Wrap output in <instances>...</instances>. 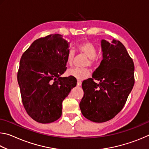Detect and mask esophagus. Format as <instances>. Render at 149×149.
I'll return each mask as SVG.
<instances>
[{
    "instance_id": "34e87169",
    "label": "esophagus",
    "mask_w": 149,
    "mask_h": 149,
    "mask_svg": "<svg viewBox=\"0 0 149 149\" xmlns=\"http://www.w3.org/2000/svg\"><path fill=\"white\" fill-rule=\"evenodd\" d=\"M81 84H82V82L81 81L78 80V81H77V86H79V87L81 86Z\"/></svg>"
}]
</instances>
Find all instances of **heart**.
I'll list each match as a JSON object with an SVG mask.
<instances>
[{
	"label": "heart",
	"mask_w": 149,
	"mask_h": 149,
	"mask_svg": "<svg viewBox=\"0 0 149 149\" xmlns=\"http://www.w3.org/2000/svg\"><path fill=\"white\" fill-rule=\"evenodd\" d=\"M77 49L81 53H83L89 57L87 62V65H93L96 62L97 48L94 45L89 41H84L78 45ZM75 58V52L73 49H70L66 56V63L68 65H72ZM68 74L70 76L76 78L78 80H84L90 75L89 70L87 68H74L70 69L68 71Z\"/></svg>",
	"instance_id": "b5f03b06"
}]
</instances>
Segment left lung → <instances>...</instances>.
<instances>
[{"instance_id": "obj_1", "label": "left lung", "mask_w": 149, "mask_h": 149, "mask_svg": "<svg viewBox=\"0 0 149 149\" xmlns=\"http://www.w3.org/2000/svg\"><path fill=\"white\" fill-rule=\"evenodd\" d=\"M101 49L102 61L92 78L83 81L84 95L79 103L84 116L97 123L112 119L122 110L135 83L134 64L124 45L102 39Z\"/></svg>"}]
</instances>
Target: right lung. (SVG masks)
<instances>
[{"mask_svg": "<svg viewBox=\"0 0 149 149\" xmlns=\"http://www.w3.org/2000/svg\"><path fill=\"white\" fill-rule=\"evenodd\" d=\"M70 42L60 34L49 35L33 42L22 54L17 82L24 107L35 121L48 123L62 115V102L77 85L65 72Z\"/></svg>", "mask_w": 149, "mask_h": 149, "instance_id": "add662e5", "label": "right lung"}]
</instances>
